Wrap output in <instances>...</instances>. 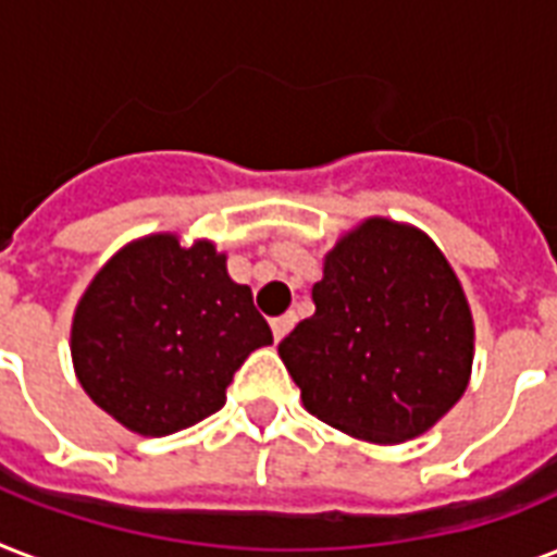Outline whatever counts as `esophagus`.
<instances>
[{"label": "esophagus", "mask_w": 557, "mask_h": 557, "mask_svg": "<svg viewBox=\"0 0 557 557\" xmlns=\"http://www.w3.org/2000/svg\"><path fill=\"white\" fill-rule=\"evenodd\" d=\"M292 326H295V314H280V318H274L271 321V332H274V341H283L292 332Z\"/></svg>", "instance_id": "esophagus-1"}]
</instances>
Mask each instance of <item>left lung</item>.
Returning a JSON list of instances; mask_svg holds the SVG:
<instances>
[{
    "instance_id": "8db88e82",
    "label": "left lung",
    "mask_w": 557,
    "mask_h": 557,
    "mask_svg": "<svg viewBox=\"0 0 557 557\" xmlns=\"http://www.w3.org/2000/svg\"><path fill=\"white\" fill-rule=\"evenodd\" d=\"M314 314L280 341L304 407L356 440L422 436L466 393L474 321L445 253L419 227L372 216L335 243Z\"/></svg>"
}]
</instances>
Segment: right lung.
I'll return each instance as SVG.
<instances>
[{"label":"right lung","instance_id":"obj_1","mask_svg":"<svg viewBox=\"0 0 557 557\" xmlns=\"http://www.w3.org/2000/svg\"><path fill=\"white\" fill-rule=\"evenodd\" d=\"M271 330L225 253L176 234L124 245L83 292L72 321L77 381L141 436H170L225 405L234 372Z\"/></svg>","mask_w":557,"mask_h":557}]
</instances>
